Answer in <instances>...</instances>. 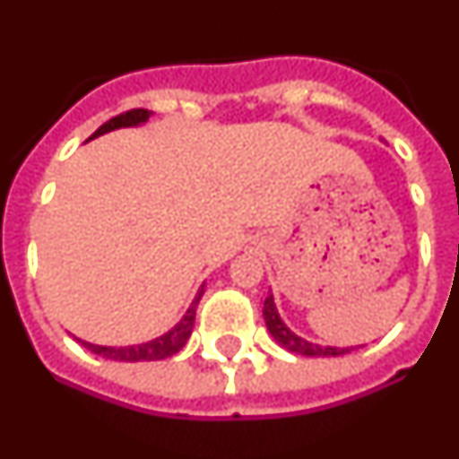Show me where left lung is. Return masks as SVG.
I'll return each instance as SVG.
<instances>
[{
    "instance_id": "obj_1",
    "label": "left lung",
    "mask_w": 459,
    "mask_h": 459,
    "mask_svg": "<svg viewBox=\"0 0 459 459\" xmlns=\"http://www.w3.org/2000/svg\"><path fill=\"white\" fill-rule=\"evenodd\" d=\"M264 322L266 328H269V333L273 335V340L278 344H282L287 351H294V354L301 356H342L354 351V347H322V344L307 342V340L299 338L296 333H291L290 328L285 326V322L280 319L278 310H275L273 303V294L266 296L264 301Z\"/></svg>"
}]
</instances>
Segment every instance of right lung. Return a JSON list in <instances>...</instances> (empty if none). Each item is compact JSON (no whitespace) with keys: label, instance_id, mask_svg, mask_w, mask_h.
I'll use <instances>...</instances> for the list:
<instances>
[{"label":"right lung","instance_id":"obj_1","mask_svg":"<svg viewBox=\"0 0 459 459\" xmlns=\"http://www.w3.org/2000/svg\"><path fill=\"white\" fill-rule=\"evenodd\" d=\"M149 117H152V112H149V109H142V108L128 109V112H124V115H117V117H112L109 121H105V124L100 126L99 131L93 133L89 140L103 135V133L117 131V128H131V126H140V124H144ZM202 294H204V285L200 287V291H197V296L193 299L190 307L186 310L184 317H181V322L177 324L172 331H168V333L160 335V338H156V340H149V342H142V344H131V347H103V344L82 342V340H80V342H82L89 351H93V354H99V356H103V359H109V360L137 363V360L168 359V356L177 354V351H179L181 347L186 344V340L190 338V333H193L195 310H197V303H200Z\"/></svg>","mask_w":459,"mask_h":459}]
</instances>
